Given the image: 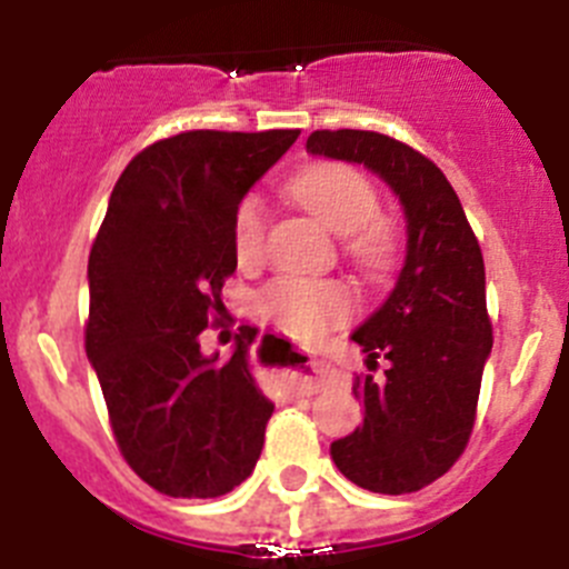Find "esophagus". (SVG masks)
<instances>
[{
	"label": "esophagus",
	"instance_id": "34e87169",
	"mask_svg": "<svg viewBox=\"0 0 569 569\" xmlns=\"http://www.w3.org/2000/svg\"><path fill=\"white\" fill-rule=\"evenodd\" d=\"M330 376H333V370H330L328 361L310 359L308 367H305L301 373H296L293 387L301 390V393H316V390H321V387L328 385Z\"/></svg>",
	"mask_w": 569,
	"mask_h": 569
}]
</instances>
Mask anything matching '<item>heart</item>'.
<instances>
[{
  "label": "heart",
  "mask_w": 569,
  "mask_h": 569,
  "mask_svg": "<svg viewBox=\"0 0 569 569\" xmlns=\"http://www.w3.org/2000/svg\"><path fill=\"white\" fill-rule=\"evenodd\" d=\"M290 193L301 208L328 230L350 236V253L367 270H381L390 261V236L376 224L379 193L359 170L347 164H313L290 182ZM268 213L259 196H244L233 213V248L239 261H256L264 248ZM353 310V293L333 279L279 276L256 296V313L273 321L293 339H319L330 325Z\"/></svg>",
  "instance_id": "heart-1"
}]
</instances>
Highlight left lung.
I'll return each mask as SVG.
<instances>
[{"label":"left lung","instance_id":"8db88e82","mask_svg":"<svg viewBox=\"0 0 569 569\" xmlns=\"http://www.w3.org/2000/svg\"><path fill=\"white\" fill-rule=\"evenodd\" d=\"M308 153L365 164L405 210V264L350 339L385 379L356 376L365 421L330 445L341 476L401 496L445 476L470 439L490 359L485 259L453 184L419 150L373 130H316Z\"/></svg>","mask_w":569,"mask_h":569}]
</instances>
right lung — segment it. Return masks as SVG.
<instances>
[{
    "label": "right lung",
    "mask_w": 569,
    "mask_h": 569,
    "mask_svg": "<svg viewBox=\"0 0 569 569\" xmlns=\"http://www.w3.org/2000/svg\"><path fill=\"white\" fill-rule=\"evenodd\" d=\"M299 130H188L150 144L119 176L88 259L84 350L119 450L173 499H216L248 479L273 401L250 370L256 328L230 359L199 336L224 316L236 270L233 213Z\"/></svg>",
    "instance_id": "obj_1"
}]
</instances>
